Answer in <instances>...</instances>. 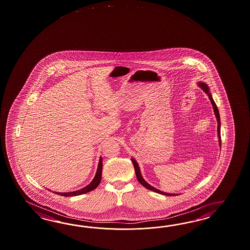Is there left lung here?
<instances>
[{
    "instance_id": "8db88e82",
    "label": "left lung",
    "mask_w": 250,
    "mask_h": 250,
    "mask_svg": "<svg viewBox=\"0 0 250 250\" xmlns=\"http://www.w3.org/2000/svg\"><path fill=\"white\" fill-rule=\"evenodd\" d=\"M198 85L201 87V89H202L203 91L205 92V93L207 94L209 100H210V103L212 104L214 114H215V116H216V118H217V122H218V137H219V146H221V139H220V116H219V109H218V107H217V105H216V103L214 102L213 98H212V95L210 94V92H209V88H208V86L207 84H206V83H204V82H202V81H199V82H198ZM131 160H132V163H133V165H134V170H135V174H136V178H137L138 182H139V183H140L144 187H146V189L152 190V191H154V192H157V193H160V194L166 195V196H174V195H178V193H177V194L176 193H167V192L162 191V190H160V189L154 188V187L152 186V185H150V184L147 183L146 181L143 178V176H142L140 167H139V165L137 164V162H136L134 158H131Z\"/></svg>"
}]
</instances>
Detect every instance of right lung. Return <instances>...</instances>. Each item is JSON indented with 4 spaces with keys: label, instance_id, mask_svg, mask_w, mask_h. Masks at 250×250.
Wrapping results in <instances>:
<instances>
[{
    "label": "right lung",
    "instance_id": "right-lung-1",
    "mask_svg": "<svg viewBox=\"0 0 250 250\" xmlns=\"http://www.w3.org/2000/svg\"><path fill=\"white\" fill-rule=\"evenodd\" d=\"M103 160L102 157L99 159V163H98V170L96 172V175L94 177V179L92 180L91 183L88 185H86L82 189H78V190H74V191H69V192H58V191H53L56 194L61 195V196H65V197H72V196H78V195L84 194L86 192H89L93 189H96L99 185V183L101 182V176H102V168H103ZM50 190V189H49Z\"/></svg>",
    "mask_w": 250,
    "mask_h": 250
}]
</instances>
